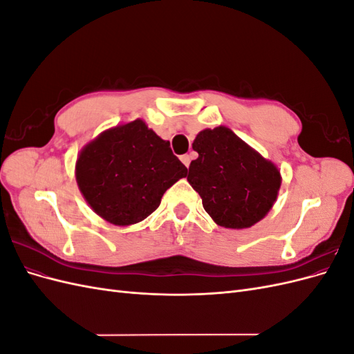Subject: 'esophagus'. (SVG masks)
Segmentation results:
<instances>
[{"instance_id": "obj_1", "label": "esophagus", "mask_w": 354, "mask_h": 354, "mask_svg": "<svg viewBox=\"0 0 354 354\" xmlns=\"http://www.w3.org/2000/svg\"><path fill=\"white\" fill-rule=\"evenodd\" d=\"M180 160H181V162H183L186 167L190 165V156H189V155H181V156H180Z\"/></svg>"}]
</instances>
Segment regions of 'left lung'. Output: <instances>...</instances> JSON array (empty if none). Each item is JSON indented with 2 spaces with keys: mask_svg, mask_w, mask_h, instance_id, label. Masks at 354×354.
Here are the masks:
<instances>
[{
  "mask_svg": "<svg viewBox=\"0 0 354 354\" xmlns=\"http://www.w3.org/2000/svg\"><path fill=\"white\" fill-rule=\"evenodd\" d=\"M187 181L212 220L227 229H245L270 211L281 187V173L226 127L201 131Z\"/></svg>",
  "mask_w": 354,
  "mask_h": 354,
  "instance_id": "left-lung-1",
  "label": "left lung"
}]
</instances>
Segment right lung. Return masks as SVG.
<instances>
[{
  "mask_svg": "<svg viewBox=\"0 0 354 354\" xmlns=\"http://www.w3.org/2000/svg\"><path fill=\"white\" fill-rule=\"evenodd\" d=\"M186 176L187 168L169 142L140 120L104 131L77 160V181L85 201L116 226L151 216L165 190Z\"/></svg>",
  "mask_w": 354,
  "mask_h": 354,
  "instance_id": "right-lung-1",
  "label": "right lung"
}]
</instances>
